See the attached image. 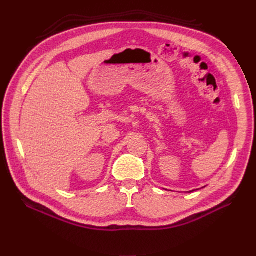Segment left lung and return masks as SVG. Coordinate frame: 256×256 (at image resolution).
<instances>
[{
	"label": "left lung",
	"mask_w": 256,
	"mask_h": 256,
	"mask_svg": "<svg viewBox=\"0 0 256 256\" xmlns=\"http://www.w3.org/2000/svg\"><path fill=\"white\" fill-rule=\"evenodd\" d=\"M192 191H194V190H192ZM190 192H191V191H190Z\"/></svg>",
	"instance_id": "1"
}]
</instances>
